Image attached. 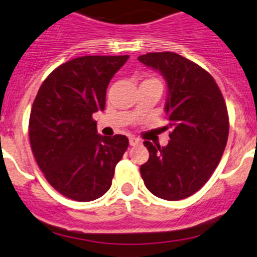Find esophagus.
<instances>
[{
  "label": "esophagus",
  "instance_id": "1",
  "mask_svg": "<svg viewBox=\"0 0 257 257\" xmlns=\"http://www.w3.org/2000/svg\"><path fill=\"white\" fill-rule=\"evenodd\" d=\"M139 143H141V139L139 138H136V137H131V138H129V144H131V146H136V144Z\"/></svg>",
  "mask_w": 257,
  "mask_h": 257
}]
</instances>
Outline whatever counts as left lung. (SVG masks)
Masks as SVG:
<instances>
[{"label":"left lung","instance_id":"1","mask_svg":"<svg viewBox=\"0 0 257 257\" xmlns=\"http://www.w3.org/2000/svg\"><path fill=\"white\" fill-rule=\"evenodd\" d=\"M158 71L168 88L164 111L171 134L166 147L144 142L149 159L141 166L147 188L159 198L178 201L196 193L218 166L228 138V115L215 79L176 52L138 57Z\"/></svg>","mask_w":257,"mask_h":257}]
</instances>
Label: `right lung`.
I'll return each mask as SVG.
<instances>
[{
  "instance_id": "obj_1",
  "label": "right lung",
  "mask_w": 257,
  "mask_h": 257,
  "mask_svg": "<svg viewBox=\"0 0 257 257\" xmlns=\"http://www.w3.org/2000/svg\"><path fill=\"white\" fill-rule=\"evenodd\" d=\"M128 59L76 57L40 86L30 114V143L45 178L65 197L89 202L110 188L129 142L121 134H98L93 114L104 110L109 83Z\"/></svg>"
}]
</instances>
